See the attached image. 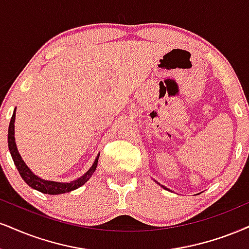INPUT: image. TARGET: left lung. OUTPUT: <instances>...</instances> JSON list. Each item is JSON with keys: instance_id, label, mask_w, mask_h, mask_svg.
<instances>
[{"instance_id": "obj_1", "label": "left lung", "mask_w": 249, "mask_h": 249, "mask_svg": "<svg viewBox=\"0 0 249 249\" xmlns=\"http://www.w3.org/2000/svg\"><path fill=\"white\" fill-rule=\"evenodd\" d=\"M162 188H165V187H164V186H162Z\"/></svg>"}]
</instances>
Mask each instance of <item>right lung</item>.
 Instances as JSON below:
<instances>
[{"label":"right lung","instance_id":"1","mask_svg":"<svg viewBox=\"0 0 249 249\" xmlns=\"http://www.w3.org/2000/svg\"><path fill=\"white\" fill-rule=\"evenodd\" d=\"M15 119H16V108L14 110V114L11 116L10 124H9L8 129V145L9 150H10L12 160H14L15 165H16L18 172H19L20 177L23 178V180L29 185L31 188L38 190V192L44 193V194H50V195H59L64 194V193H69L71 190H75L79 188V187L84 185L87 181L92 177V174L96 171L97 165H98V158L99 155L97 156L96 160H94L92 166L90 167L87 173L83 174L82 177H79L78 179L70 181V182H57V181H50V180H44L38 176H36L32 171L27 167L25 161L23 160L20 157L19 152H18L16 142H15Z\"/></svg>","mask_w":249,"mask_h":249}]
</instances>
